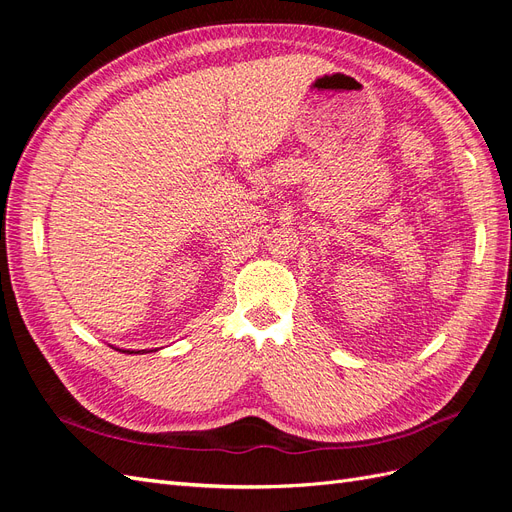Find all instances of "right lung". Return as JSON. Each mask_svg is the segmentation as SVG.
<instances>
[{"label":"right lung","mask_w":512,"mask_h":512,"mask_svg":"<svg viewBox=\"0 0 512 512\" xmlns=\"http://www.w3.org/2000/svg\"><path fill=\"white\" fill-rule=\"evenodd\" d=\"M121 352H130L132 354V352H145V350H121Z\"/></svg>","instance_id":"obj_1"}]
</instances>
